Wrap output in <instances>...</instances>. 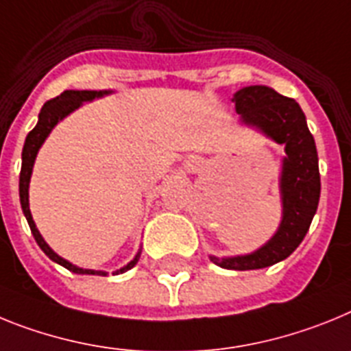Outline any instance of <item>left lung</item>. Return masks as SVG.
Returning a JSON list of instances; mask_svg holds the SVG:
<instances>
[{
    "label": "left lung",
    "instance_id": "1",
    "mask_svg": "<svg viewBox=\"0 0 351 351\" xmlns=\"http://www.w3.org/2000/svg\"><path fill=\"white\" fill-rule=\"evenodd\" d=\"M233 100L243 123L263 130L286 150L281 176L282 222L272 240L247 256L224 260L210 256L213 263L228 270H256L288 258L306 237L319 201L318 154L306 114L293 99L268 86H247L237 91Z\"/></svg>",
    "mask_w": 351,
    "mask_h": 351
}]
</instances>
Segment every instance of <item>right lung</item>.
<instances>
[{"label":"right lung","mask_w":351,"mask_h":351,"mask_svg":"<svg viewBox=\"0 0 351 351\" xmlns=\"http://www.w3.org/2000/svg\"><path fill=\"white\" fill-rule=\"evenodd\" d=\"M108 91H75V90H66L63 91L62 95L56 97V99H51L44 104V108H42L40 114H38V123L35 125V129L28 134V138H26V143H24V148H23V166H21V176H19V196H21V206H23V212L26 215V221L29 224V230H32L33 237H35L36 243L40 245L42 251L51 258L53 261L60 263L62 267L69 268L70 272L74 274H99V276H106V272H95V270H86V268H79L75 265L69 263L66 260L60 258L53 249L49 247L47 243L44 242L42 239V234L38 233L36 230L35 222H33L32 217V212H29V203H28V187H29V178H32V169H33V162H35V157H36V152L38 148L42 146V143L45 141V138L49 136V132L53 130L54 125L58 121L65 118L69 112H72L74 109H77L84 100H93L95 97H102L106 95ZM139 260V254L130 261L129 265H125L123 268H120L117 274L121 272H127L134 265L138 263Z\"/></svg>","instance_id":"obj_1"}]
</instances>
